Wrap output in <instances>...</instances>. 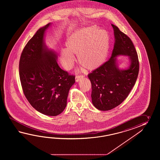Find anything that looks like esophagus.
<instances>
[{
  "label": "esophagus",
  "mask_w": 160,
  "mask_h": 160,
  "mask_svg": "<svg viewBox=\"0 0 160 160\" xmlns=\"http://www.w3.org/2000/svg\"><path fill=\"white\" fill-rule=\"evenodd\" d=\"M84 77L83 75H77L75 77V81L78 82L79 81H80V79L83 78Z\"/></svg>",
  "instance_id": "34e87169"
}]
</instances>
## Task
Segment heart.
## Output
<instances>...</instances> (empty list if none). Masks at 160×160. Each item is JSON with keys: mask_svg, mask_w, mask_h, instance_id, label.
<instances>
[{"mask_svg": "<svg viewBox=\"0 0 160 160\" xmlns=\"http://www.w3.org/2000/svg\"><path fill=\"white\" fill-rule=\"evenodd\" d=\"M110 40L104 30H98L94 26L85 27L75 31L66 42V48L62 49L60 58L63 67L72 68L77 54L78 62L88 70L98 68L108 54Z\"/></svg>", "mask_w": 160, "mask_h": 160, "instance_id": "obj_1", "label": "heart"}]
</instances>
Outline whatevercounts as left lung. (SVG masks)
<instances>
[{
    "label": "left lung",
    "mask_w": 160,
    "mask_h": 160,
    "mask_svg": "<svg viewBox=\"0 0 160 160\" xmlns=\"http://www.w3.org/2000/svg\"><path fill=\"white\" fill-rule=\"evenodd\" d=\"M112 26L114 35L112 56L88 75L92 83V103L101 111L114 109L128 97L139 72L138 58L132 41L116 26ZM119 56L129 57L128 68H119L116 58Z\"/></svg>",
    "instance_id": "left-lung-1"
}]
</instances>
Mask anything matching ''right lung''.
I'll use <instances>...</instances> for the list:
<instances>
[{
  "label": "right lung",
  "mask_w": 160,
  "mask_h": 160,
  "mask_svg": "<svg viewBox=\"0 0 160 160\" xmlns=\"http://www.w3.org/2000/svg\"><path fill=\"white\" fill-rule=\"evenodd\" d=\"M51 24L40 28L28 42L19 68L23 91L31 105L43 114L56 116L66 107L75 76L60 68L57 53L46 44V31Z\"/></svg>",
  "instance_id": "obj_1"
}]
</instances>
